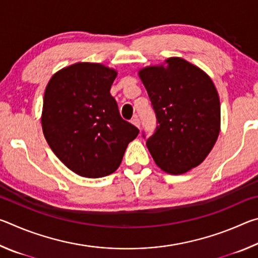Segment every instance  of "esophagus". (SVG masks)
Here are the masks:
<instances>
[{"instance_id":"obj_1","label":"esophagus","mask_w":258,"mask_h":258,"mask_svg":"<svg viewBox=\"0 0 258 258\" xmlns=\"http://www.w3.org/2000/svg\"><path fill=\"white\" fill-rule=\"evenodd\" d=\"M132 124L137 126V127H140V119L138 118V116H134L132 118Z\"/></svg>"}]
</instances>
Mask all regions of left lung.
I'll use <instances>...</instances> for the list:
<instances>
[{"label":"left lung","mask_w":258,"mask_h":258,"mask_svg":"<svg viewBox=\"0 0 258 258\" xmlns=\"http://www.w3.org/2000/svg\"><path fill=\"white\" fill-rule=\"evenodd\" d=\"M157 116L147 147L160 169L186 173L206 159L221 130L215 85L203 69L178 56L139 71Z\"/></svg>","instance_id":"left-lung-1"}]
</instances>
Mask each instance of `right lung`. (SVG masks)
<instances>
[{
  "label": "right lung",
  "mask_w": 258,
  "mask_h": 258,
  "mask_svg": "<svg viewBox=\"0 0 258 258\" xmlns=\"http://www.w3.org/2000/svg\"><path fill=\"white\" fill-rule=\"evenodd\" d=\"M117 71L77 62L56 72L45 87L41 123L54 155L89 178L112 174L139 130L121 118L110 87Z\"/></svg>",
  "instance_id": "add662e5"
}]
</instances>
